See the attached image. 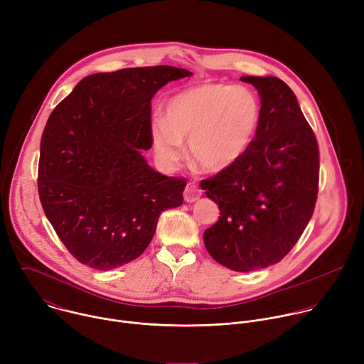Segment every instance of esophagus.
I'll use <instances>...</instances> for the list:
<instances>
[{
	"label": "esophagus",
	"instance_id": "obj_1",
	"mask_svg": "<svg viewBox=\"0 0 364 364\" xmlns=\"http://www.w3.org/2000/svg\"><path fill=\"white\" fill-rule=\"evenodd\" d=\"M200 196H201L200 187H198L196 183H193V181L187 183V186H186V188H184V200L188 201V203H193V201H196Z\"/></svg>",
	"mask_w": 364,
	"mask_h": 364
}]
</instances>
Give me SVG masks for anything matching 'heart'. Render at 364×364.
<instances>
[{
    "label": "heart",
    "instance_id": "1",
    "mask_svg": "<svg viewBox=\"0 0 364 364\" xmlns=\"http://www.w3.org/2000/svg\"><path fill=\"white\" fill-rule=\"evenodd\" d=\"M261 115V99L255 90L205 82L168 99L164 121L152 125V146L164 166H173L183 155V139H188L193 163L204 171L218 173L243 157Z\"/></svg>",
    "mask_w": 364,
    "mask_h": 364
}]
</instances>
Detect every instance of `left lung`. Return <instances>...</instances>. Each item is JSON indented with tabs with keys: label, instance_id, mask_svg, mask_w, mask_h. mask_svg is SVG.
<instances>
[{
	"label": "left lung",
	"instance_id": "8db88e82",
	"mask_svg": "<svg viewBox=\"0 0 364 364\" xmlns=\"http://www.w3.org/2000/svg\"><path fill=\"white\" fill-rule=\"evenodd\" d=\"M261 96L262 115L243 157L200 183L220 218L204 246L220 265L250 272L278 264L306 228L318 194L316 135L295 93L274 76H242Z\"/></svg>",
	"mask_w": 364,
	"mask_h": 364
}]
</instances>
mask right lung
Returning a JSON list of instances; mask_svg holds the SVG:
<instances>
[{
  "instance_id": "add662e5",
  "label": "right lung",
  "mask_w": 364,
  "mask_h": 364,
  "mask_svg": "<svg viewBox=\"0 0 364 364\" xmlns=\"http://www.w3.org/2000/svg\"><path fill=\"white\" fill-rule=\"evenodd\" d=\"M191 72L131 68L82 79L53 109L40 142L38 196L72 256L108 271L136 259L160 215L183 204L186 180L152 170L151 99Z\"/></svg>"
}]
</instances>
